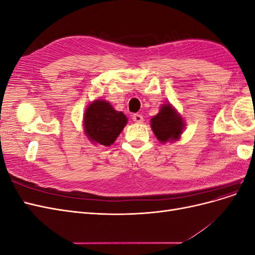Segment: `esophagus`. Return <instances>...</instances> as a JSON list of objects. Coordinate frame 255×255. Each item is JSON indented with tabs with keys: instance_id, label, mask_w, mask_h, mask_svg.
Instances as JSON below:
<instances>
[{
	"instance_id": "34e87169",
	"label": "esophagus",
	"mask_w": 255,
	"mask_h": 255,
	"mask_svg": "<svg viewBox=\"0 0 255 255\" xmlns=\"http://www.w3.org/2000/svg\"><path fill=\"white\" fill-rule=\"evenodd\" d=\"M133 120H134L135 122H137V123H141V122L143 121L142 115H140V114H134V115H133Z\"/></svg>"
}]
</instances>
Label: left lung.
I'll use <instances>...</instances> for the list:
<instances>
[{
    "label": "left lung",
    "mask_w": 255,
    "mask_h": 255,
    "mask_svg": "<svg viewBox=\"0 0 255 255\" xmlns=\"http://www.w3.org/2000/svg\"><path fill=\"white\" fill-rule=\"evenodd\" d=\"M184 127L181 115L170 104H163L159 113L151 119L153 133L161 143L179 139Z\"/></svg>",
    "instance_id": "left-lung-1"
}]
</instances>
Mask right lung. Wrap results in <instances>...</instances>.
Masks as SVG:
<instances>
[{
  "label": "right lung",
  "mask_w": 255,
  "mask_h": 255,
  "mask_svg": "<svg viewBox=\"0 0 255 255\" xmlns=\"http://www.w3.org/2000/svg\"><path fill=\"white\" fill-rule=\"evenodd\" d=\"M127 123V116L115 111L104 100H96L89 104L84 115V128L88 139L105 146L115 142Z\"/></svg>",
  "instance_id": "add662e5"
}]
</instances>
